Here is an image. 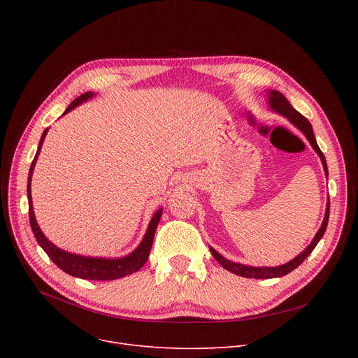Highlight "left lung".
<instances>
[{
	"instance_id": "obj_1",
	"label": "left lung",
	"mask_w": 358,
	"mask_h": 358,
	"mask_svg": "<svg viewBox=\"0 0 358 358\" xmlns=\"http://www.w3.org/2000/svg\"><path fill=\"white\" fill-rule=\"evenodd\" d=\"M267 96H268V106H270V108L274 110L275 113H278V115L287 117L306 136V139L310 142L312 148L316 150V154L319 155V158H321L322 165H324L325 176L328 177L327 161H325V157L322 154V150L319 149V146L316 143V139H315V135H313V129H312V124L309 123V120L305 116L300 115V113L287 101V99L280 91L270 90L267 92ZM328 219H329V201L327 204V212H325L324 222L321 224V228H319V231L316 232L315 238L312 239V242L305 248V251L300 252L296 258H293L292 261L286 262V264H283V266H277V267H251V266H243V264H239V262H234V261H229V259H227L224 257H222L212 247H209V248H210V252H212L213 258L219 262V264L224 270H228V271H231V273H234L236 275L247 277V278H275V277H283V275L289 274L290 271H293L294 268H297L300 264H302V262L309 257V254L315 250V247L317 245V242L322 239V236H324V234L327 231Z\"/></svg>"
}]
</instances>
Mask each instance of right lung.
<instances>
[{
    "label": "right lung",
    "mask_w": 358,
    "mask_h": 358,
    "mask_svg": "<svg viewBox=\"0 0 358 358\" xmlns=\"http://www.w3.org/2000/svg\"><path fill=\"white\" fill-rule=\"evenodd\" d=\"M94 96V92L88 91L81 94L80 97L75 99L68 108L64 111V115L69 113L71 110H73L77 106H80L81 103L87 101L88 99H91ZM62 115V116H64ZM48 130L45 129L43 135L41 138L39 142V148H37V152L34 155V159L30 165V171H29V180H27V199H29V217H30V227L31 231L34 234V238L37 241V243L43 248V251L48 254V257L58 266L62 271L68 273L69 275L78 277V278H84V280H116V278H122L126 277L131 273L139 271L149 257L150 248H152V242H154V236H155V231L159 223L161 215H162V208H159L152 219L149 222V227L146 229V234L142 239V242L139 243V247L130 252L126 257L122 258H92V257H83V255H77V254H71L66 252L58 247H55L53 243L43 235V232L41 231L39 224L36 222L34 217V212H33V203H31V176H33V169L37 161V157L41 154V149L43 145V141L48 135Z\"/></svg>",
    "instance_id": "obj_1"
}]
</instances>
